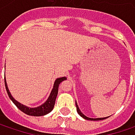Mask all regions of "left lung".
<instances>
[{"label":"left lung","instance_id":"1","mask_svg":"<svg viewBox=\"0 0 135 135\" xmlns=\"http://www.w3.org/2000/svg\"><path fill=\"white\" fill-rule=\"evenodd\" d=\"M76 110H77V113H78V114H79L80 117H82L84 119H85V120H105V119H106V118L109 117H103V118H89V117H86L85 115H84V114L81 113L80 109H79V107H78V105H77V103H76Z\"/></svg>","mask_w":135,"mask_h":135}]
</instances>
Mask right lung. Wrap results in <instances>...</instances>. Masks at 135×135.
Listing matches in <instances>:
<instances>
[{
	"instance_id": "1",
	"label": "right lung",
	"mask_w": 135,
	"mask_h": 135,
	"mask_svg": "<svg viewBox=\"0 0 135 135\" xmlns=\"http://www.w3.org/2000/svg\"><path fill=\"white\" fill-rule=\"evenodd\" d=\"M65 80H66V76L56 79L55 83H54L53 89L51 91V94L49 95L48 98L47 99V101L44 104H42L41 105L38 106V107H36V108H30V107H27V106L21 104L20 102H17L13 97L12 96V94H11L8 88V85H7V82H6L5 77H4V84H5V88H6L7 93L8 94L10 99L12 101V102H13L14 104L17 106L18 109H19L22 112H23L24 113H26L27 115L34 116V117H41V116H44V115L49 113L53 109L55 103V99H56V97H57V94H58L59 86L60 83L62 81Z\"/></svg>"
}]
</instances>
